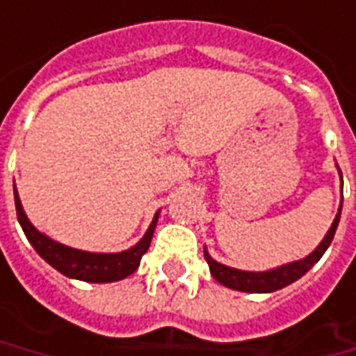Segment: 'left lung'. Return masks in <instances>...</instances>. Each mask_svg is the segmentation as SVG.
<instances>
[{
    "mask_svg": "<svg viewBox=\"0 0 356 356\" xmlns=\"http://www.w3.org/2000/svg\"><path fill=\"white\" fill-rule=\"evenodd\" d=\"M339 175H341V169H339ZM341 185H343V175H341ZM341 193H343V187H341ZM341 209H343V201L339 204V213L333 218V225L327 230L323 240L319 242V246L309 256H305L301 260L284 264V266H277V268L266 270V272H246V270H236V268L225 266V264L216 262L215 258H211V254L207 252V248H204V260H207L209 268H211L213 277H215L218 284H222L225 288L236 289V291H246V293H270V291L286 288L289 284H293L296 280H300L303 274H307L313 266L319 262V258L323 256L325 250L329 248L331 240L335 236V230L339 227Z\"/></svg>",
    "mask_w": 356,
    "mask_h": 356,
    "instance_id": "obj_1",
    "label": "left lung"
}]
</instances>
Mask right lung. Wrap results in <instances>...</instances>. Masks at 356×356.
<instances>
[{"instance_id": "add662e5", "label": "right lung", "mask_w": 356, "mask_h": 356, "mask_svg": "<svg viewBox=\"0 0 356 356\" xmlns=\"http://www.w3.org/2000/svg\"><path fill=\"white\" fill-rule=\"evenodd\" d=\"M15 193V209H17V220L27 240L31 242V246L37 250V254L43 258L44 262L51 264L56 272H60L63 276L72 277V280H82V282H90V284H108V282H118L124 280L129 274H134L140 266L141 256L147 252L152 238H154L155 225L159 218V211L155 213L154 220L149 228L145 230V234L141 236V240L124 252H86L76 250L65 246L56 240L49 238L47 234H43L41 230L33 227L31 220L27 218L23 204L19 199L17 189H13Z\"/></svg>"}]
</instances>
